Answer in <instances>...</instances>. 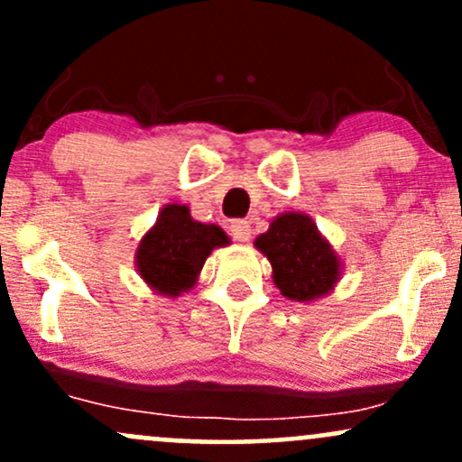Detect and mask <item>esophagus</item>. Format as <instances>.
Instances as JSON below:
<instances>
[{
	"label": "esophagus",
	"instance_id": "34e87169",
	"mask_svg": "<svg viewBox=\"0 0 462 462\" xmlns=\"http://www.w3.org/2000/svg\"><path fill=\"white\" fill-rule=\"evenodd\" d=\"M230 235L235 241H241V243H247L249 236H252V226H249V221H232L230 224Z\"/></svg>",
	"mask_w": 462,
	"mask_h": 462
}]
</instances>
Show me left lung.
Returning <instances> with one entry per match:
<instances>
[{
	"label": "left lung",
	"mask_w": 462,
	"mask_h": 462,
	"mask_svg": "<svg viewBox=\"0 0 462 462\" xmlns=\"http://www.w3.org/2000/svg\"><path fill=\"white\" fill-rule=\"evenodd\" d=\"M254 247L272 263V278L284 298L317 301L330 295L343 273V258L309 215L289 210L256 236Z\"/></svg>",
	"instance_id": "left-lung-1"
}]
</instances>
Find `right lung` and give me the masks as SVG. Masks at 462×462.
I'll return each mask as SVG.
<instances>
[{"instance_id":"right-lung-1","label":"right lung","mask_w":462,"mask_h":462,"mask_svg":"<svg viewBox=\"0 0 462 462\" xmlns=\"http://www.w3.org/2000/svg\"><path fill=\"white\" fill-rule=\"evenodd\" d=\"M226 245L230 236L219 226L193 219L187 204H167L141 236L134 267L153 293L176 300L198 284L206 258Z\"/></svg>"}]
</instances>
